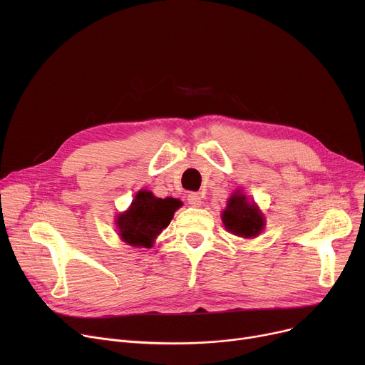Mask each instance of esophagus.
I'll list each match as a JSON object with an SVG mask.
<instances>
[{"instance_id":"1","label":"esophagus","mask_w":365,"mask_h":365,"mask_svg":"<svg viewBox=\"0 0 365 365\" xmlns=\"http://www.w3.org/2000/svg\"><path fill=\"white\" fill-rule=\"evenodd\" d=\"M201 195L198 194V192H189L187 194V202L190 204V205H192V207H200L201 205Z\"/></svg>"}]
</instances>
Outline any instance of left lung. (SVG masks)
Instances as JSON below:
<instances>
[{
	"label": "left lung",
	"mask_w": 365,
	"mask_h": 365,
	"mask_svg": "<svg viewBox=\"0 0 365 365\" xmlns=\"http://www.w3.org/2000/svg\"><path fill=\"white\" fill-rule=\"evenodd\" d=\"M222 220L229 232L244 238L259 235L264 226L263 215L259 212V208L248 202L245 195L240 192L229 198Z\"/></svg>",
	"instance_id": "8db88e82"
}]
</instances>
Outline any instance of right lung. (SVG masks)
Here are the masks:
<instances>
[{
  "instance_id": "right-lung-1",
  "label": "right lung",
  "mask_w": 365,
  "mask_h": 365,
  "mask_svg": "<svg viewBox=\"0 0 365 365\" xmlns=\"http://www.w3.org/2000/svg\"><path fill=\"white\" fill-rule=\"evenodd\" d=\"M182 201L176 198H157L149 190H140L131 207L120 215L117 225L123 241L134 247L150 248L153 240L161 234L173 219Z\"/></svg>"
}]
</instances>
